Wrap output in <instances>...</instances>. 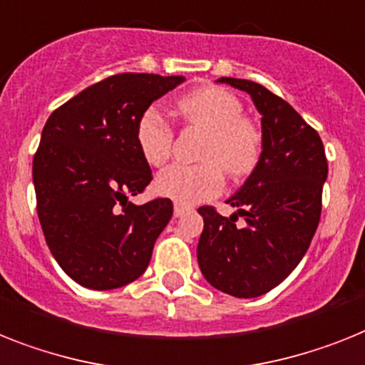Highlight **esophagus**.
<instances>
[{
    "mask_svg": "<svg viewBox=\"0 0 365 365\" xmlns=\"http://www.w3.org/2000/svg\"><path fill=\"white\" fill-rule=\"evenodd\" d=\"M185 211H187V207H183V206H180V204H176V206H174V217H183L185 215Z\"/></svg>",
    "mask_w": 365,
    "mask_h": 365,
    "instance_id": "esophagus-1",
    "label": "esophagus"
}]
</instances>
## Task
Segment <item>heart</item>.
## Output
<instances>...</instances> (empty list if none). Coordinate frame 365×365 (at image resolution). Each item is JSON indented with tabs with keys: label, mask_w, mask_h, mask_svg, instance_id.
<instances>
[{
	"label": "heart",
	"mask_w": 365,
	"mask_h": 365,
	"mask_svg": "<svg viewBox=\"0 0 365 365\" xmlns=\"http://www.w3.org/2000/svg\"><path fill=\"white\" fill-rule=\"evenodd\" d=\"M178 113L187 124L207 131L198 155L202 163L165 168L154 182L158 195L180 206H195L222 191V170L232 178H243L258 167L263 148L262 131L245 118L243 103L235 94L220 87L197 88L178 102ZM135 140L146 163L152 167L167 163L174 131L159 107L150 106L139 116Z\"/></svg>",
	"instance_id": "b5f03b06"
}]
</instances>
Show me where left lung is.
Segmentation results:
<instances>
[{"mask_svg": "<svg viewBox=\"0 0 365 365\" xmlns=\"http://www.w3.org/2000/svg\"><path fill=\"white\" fill-rule=\"evenodd\" d=\"M217 81L252 98L262 115L263 148L258 167L226 200L235 207L232 215L198 210L204 230L197 258L215 289L254 299L277 287L310 247L329 165L319 133L289 103L249 79ZM240 216L243 225H237Z\"/></svg>", "mask_w": 365, "mask_h": 365, "instance_id": "8db88e82", "label": "left lung"}]
</instances>
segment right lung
I'll return each mask as SVG.
<instances>
[{"label": "right lung", "mask_w": 365, "mask_h": 365, "mask_svg": "<svg viewBox=\"0 0 365 365\" xmlns=\"http://www.w3.org/2000/svg\"><path fill=\"white\" fill-rule=\"evenodd\" d=\"M183 76L116 73L55 109L33 159L36 211L46 243L73 282L116 289L146 271L173 202L137 206L152 182L135 140L139 116Z\"/></svg>", "instance_id": "1"}]
</instances>
